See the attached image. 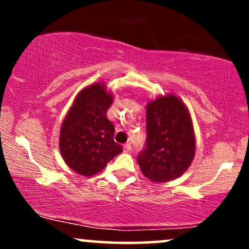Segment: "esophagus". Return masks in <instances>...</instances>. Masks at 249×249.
<instances>
[{
	"instance_id": "esophagus-1",
	"label": "esophagus",
	"mask_w": 249,
	"mask_h": 249,
	"mask_svg": "<svg viewBox=\"0 0 249 249\" xmlns=\"http://www.w3.org/2000/svg\"><path fill=\"white\" fill-rule=\"evenodd\" d=\"M131 150H132V146H131L130 142H126V144L124 145V152H130Z\"/></svg>"
}]
</instances>
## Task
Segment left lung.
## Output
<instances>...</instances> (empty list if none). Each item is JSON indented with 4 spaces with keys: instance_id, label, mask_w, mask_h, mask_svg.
Here are the masks:
<instances>
[{
    "instance_id": "obj_1",
    "label": "left lung",
    "mask_w": 249,
    "mask_h": 249,
    "mask_svg": "<svg viewBox=\"0 0 249 249\" xmlns=\"http://www.w3.org/2000/svg\"><path fill=\"white\" fill-rule=\"evenodd\" d=\"M146 131V147L137 159L144 177L167 182L186 172L196 154V133L186 104L174 93L150 99Z\"/></svg>"
}]
</instances>
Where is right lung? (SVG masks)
Returning a JSON list of instances; mask_svg holds the SVG:
<instances>
[{
    "instance_id": "right-lung-1",
    "label": "right lung",
    "mask_w": 249,
    "mask_h": 249,
    "mask_svg": "<svg viewBox=\"0 0 249 249\" xmlns=\"http://www.w3.org/2000/svg\"><path fill=\"white\" fill-rule=\"evenodd\" d=\"M113 93L103 82L83 88L73 99L59 131V151L73 172L91 177L123 152L113 141L115 126L107 119Z\"/></svg>"
}]
</instances>
